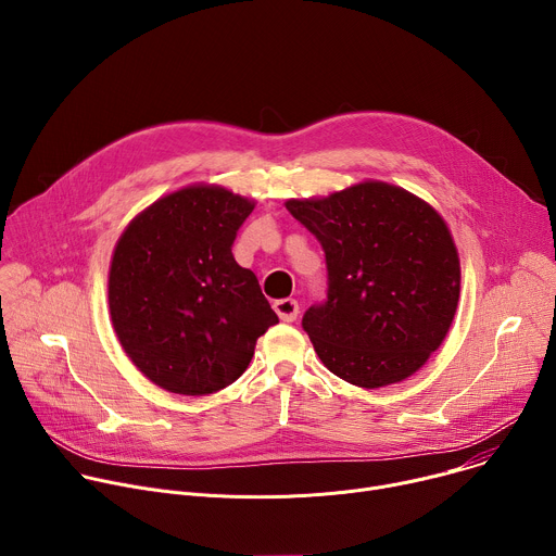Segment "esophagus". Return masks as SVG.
I'll list each match as a JSON object with an SVG mask.
<instances>
[{
    "label": "esophagus",
    "instance_id": "esophagus-1",
    "mask_svg": "<svg viewBox=\"0 0 556 556\" xmlns=\"http://www.w3.org/2000/svg\"><path fill=\"white\" fill-rule=\"evenodd\" d=\"M273 307H275L279 319H281V321H288V324L294 321L296 314H299V303H296L294 299H279V301L273 303Z\"/></svg>",
    "mask_w": 556,
    "mask_h": 556
}]
</instances>
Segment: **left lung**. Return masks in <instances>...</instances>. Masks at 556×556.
Listing matches in <instances>:
<instances>
[{
  "mask_svg": "<svg viewBox=\"0 0 556 556\" xmlns=\"http://www.w3.org/2000/svg\"><path fill=\"white\" fill-rule=\"evenodd\" d=\"M286 208L326 251L328 301L301 324L321 363L365 389L416 374L448 334L459 301V257L444 217L380 180L292 198Z\"/></svg>",
  "mask_w": 556,
  "mask_h": 556,
  "instance_id": "1",
  "label": "left lung"
}]
</instances>
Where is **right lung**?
Here are the masks:
<instances>
[{"label":"right lung","instance_id":"right-lung-1","mask_svg":"<svg viewBox=\"0 0 556 556\" xmlns=\"http://www.w3.org/2000/svg\"><path fill=\"white\" fill-rule=\"evenodd\" d=\"M255 200L219 185L157 198L114 247L108 301L129 361L153 384L208 395L240 378L257 339L279 324L253 270L235 262Z\"/></svg>","mask_w":556,"mask_h":556}]
</instances>
